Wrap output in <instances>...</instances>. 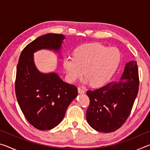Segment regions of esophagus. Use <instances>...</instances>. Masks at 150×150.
Segmentation results:
<instances>
[{"label":"esophagus","mask_w":150,"mask_h":150,"mask_svg":"<svg viewBox=\"0 0 150 150\" xmlns=\"http://www.w3.org/2000/svg\"><path fill=\"white\" fill-rule=\"evenodd\" d=\"M78 92L79 93H81V94H83V93H85V90L83 89V88L79 87L78 88Z\"/></svg>","instance_id":"1"}]
</instances>
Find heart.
<instances>
[{"label": "heart", "instance_id": "1", "mask_svg": "<svg viewBox=\"0 0 150 150\" xmlns=\"http://www.w3.org/2000/svg\"><path fill=\"white\" fill-rule=\"evenodd\" d=\"M120 61V52L116 47L91 44L78 47L73 56H65L63 65L70 82H75L85 73L84 83L100 86L110 79Z\"/></svg>", "mask_w": 150, "mask_h": 150}]
</instances>
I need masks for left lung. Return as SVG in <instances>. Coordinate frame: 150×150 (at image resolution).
<instances>
[{
  "label": "left lung",
  "instance_id": "1",
  "mask_svg": "<svg viewBox=\"0 0 150 150\" xmlns=\"http://www.w3.org/2000/svg\"><path fill=\"white\" fill-rule=\"evenodd\" d=\"M137 62L126 63L119 81L104 87L87 91L90 105L86 112L89 125L100 132L109 133L118 130L131 112L139 89Z\"/></svg>",
  "mask_w": 150,
  "mask_h": 150
}]
</instances>
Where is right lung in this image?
Listing matches in <instances>:
<instances>
[{
    "label": "right lung",
    "instance_id": "obj_1",
    "mask_svg": "<svg viewBox=\"0 0 150 150\" xmlns=\"http://www.w3.org/2000/svg\"><path fill=\"white\" fill-rule=\"evenodd\" d=\"M65 36L47 34L28 44L20 55L15 92L21 110L28 122L40 130L57 126L66 110L77 96L76 86L63 81L55 73H42L34 62V53L42 49L59 51Z\"/></svg>",
    "mask_w": 150,
    "mask_h": 150
}]
</instances>
